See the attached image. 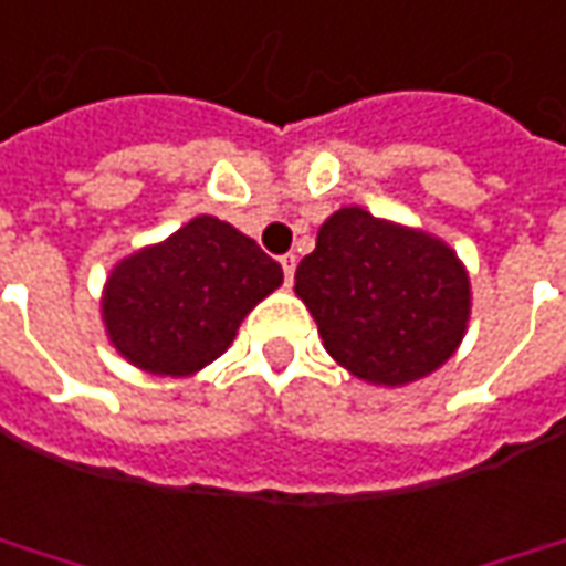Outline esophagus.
<instances>
[{
  "mask_svg": "<svg viewBox=\"0 0 566 566\" xmlns=\"http://www.w3.org/2000/svg\"><path fill=\"white\" fill-rule=\"evenodd\" d=\"M279 263H282V269H284V284L294 282V269H297V256H294V253H284Z\"/></svg>",
  "mask_w": 566,
  "mask_h": 566,
  "instance_id": "1",
  "label": "esophagus"
}]
</instances>
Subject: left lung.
<instances>
[{
  "instance_id": "left-lung-1",
  "label": "left lung",
  "mask_w": 566,
  "mask_h": 566,
  "mask_svg": "<svg viewBox=\"0 0 566 566\" xmlns=\"http://www.w3.org/2000/svg\"><path fill=\"white\" fill-rule=\"evenodd\" d=\"M294 279L325 349L356 378L384 387L440 368L468 325L471 291L459 256L363 207H344L318 229Z\"/></svg>"
}]
</instances>
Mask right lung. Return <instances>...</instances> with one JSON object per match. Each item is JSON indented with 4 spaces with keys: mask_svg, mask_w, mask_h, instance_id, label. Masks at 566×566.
I'll return each mask as SVG.
<instances>
[{
    "mask_svg": "<svg viewBox=\"0 0 566 566\" xmlns=\"http://www.w3.org/2000/svg\"><path fill=\"white\" fill-rule=\"evenodd\" d=\"M279 284L282 266L253 238L198 217L111 272L107 334L145 371L191 375L226 353L241 318Z\"/></svg>",
    "mask_w": 566,
    "mask_h": 566,
    "instance_id": "1",
    "label": "right lung"
}]
</instances>
